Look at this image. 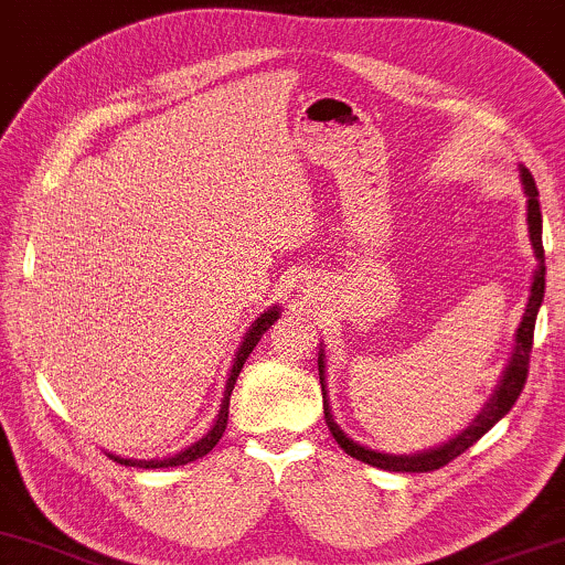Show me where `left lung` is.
<instances>
[{
	"label": "left lung",
	"instance_id": "left-lung-1",
	"mask_svg": "<svg viewBox=\"0 0 565 565\" xmlns=\"http://www.w3.org/2000/svg\"><path fill=\"white\" fill-rule=\"evenodd\" d=\"M521 181H523V194H526V223H529V239H532L534 247V257H536V270H534V281H532V295H529V305L523 310V318L519 323V331H515V344L511 352V360H508L505 371H502V379L494 390L489 403L481 407V413L471 420V426L452 437L445 445L434 447V450H424V452H413V455H390V452H376L369 450V447L358 445L352 441L348 434L337 426L334 416H331L329 407V392H326V363H323V350L318 352V376H321V390H323V416H326V426H329L331 437L337 439V445L342 447L350 458L363 460L373 468H384V471H399V473H424V471H437V468L447 466L450 460L463 455L473 441L484 437V434L492 429L498 420L505 416L508 411L515 405L519 394L526 384V373H529V355H532V342H534V323H536V312H540L542 297H545V249H542V213H540V192H536V183L532 179V173L526 168H521Z\"/></svg>",
	"mask_w": 565,
	"mask_h": 565
}]
</instances>
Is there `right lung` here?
Returning a JSON list of instances; mask_svg holds the SVG:
<instances>
[{
  "instance_id": "obj_1",
  "label": "right lung",
  "mask_w": 565,
  "mask_h": 565,
  "mask_svg": "<svg viewBox=\"0 0 565 565\" xmlns=\"http://www.w3.org/2000/svg\"><path fill=\"white\" fill-rule=\"evenodd\" d=\"M278 321V308H270L265 310L257 321L249 326L247 337H244V342L239 344V352H236L234 358V365H231V373H228V382H226V392H223V399H221V411H217V418L213 424V429H210L205 437L200 441H194L192 447H186V450L171 455V458H162V460H131V458H118V455H110L115 463L120 466H136V468H171V466H186L192 463V460L202 458V455H207L213 447L217 445V439L223 437V431H226V424H228V403H231V392H234V384H236V376H239V371L244 369V360L249 358V352L255 350V344L260 342V337L265 331L270 329Z\"/></svg>"
}]
</instances>
